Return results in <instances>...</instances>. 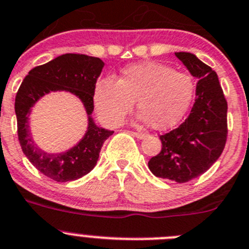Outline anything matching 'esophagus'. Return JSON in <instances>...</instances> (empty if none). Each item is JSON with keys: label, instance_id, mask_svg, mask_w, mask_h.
<instances>
[{"label": "esophagus", "instance_id": "1", "mask_svg": "<svg viewBox=\"0 0 249 249\" xmlns=\"http://www.w3.org/2000/svg\"><path fill=\"white\" fill-rule=\"evenodd\" d=\"M133 134L134 137H136V138H138V139H143V138H145V136L146 134L145 133H141V132H133Z\"/></svg>", "mask_w": 249, "mask_h": 249}]
</instances>
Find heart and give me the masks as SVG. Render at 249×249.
<instances>
[{"instance_id": "1", "label": "heart", "mask_w": 249, "mask_h": 249, "mask_svg": "<svg viewBox=\"0 0 249 249\" xmlns=\"http://www.w3.org/2000/svg\"><path fill=\"white\" fill-rule=\"evenodd\" d=\"M193 79L188 74L158 62H142L126 67L118 80H99L94 89V106L108 126H118L133 107L138 118L149 121L155 129L174 127L188 110L194 96Z\"/></svg>"}]
</instances>
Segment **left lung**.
<instances>
[{"instance_id": "1", "label": "left lung", "mask_w": 249, "mask_h": 249, "mask_svg": "<svg viewBox=\"0 0 249 249\" xmlns=\"http://www.w3.org/2000/svg\"><path fill=\"white\" fill-rule=\"evenodd\" d=\"M198 79L196 103L188 117L160 136L162 148L149 160L160 178L184 183L204 174L221 155L227 138V103L215 71L189 52H175Z\"/></svg>"}]
</instances>
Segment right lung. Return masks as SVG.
Masks as SVG:
<instances>
[{"mask_svg":"<svg viewBox=\"0 0 249 249\" xmlns=\"http://www.w3.org/2000/svg\"><path fill=\"white\" fill-rule=\"evenodd\" d=\"M105 63L98 57L66 53L45 65L33 68L20 84L16 95L18 139L28 160L49 178L68 182L89 174L98 162L104 142L113 131L98 127L94 111V89ZM51 91H68L81 99L88 115V129L85 137L63 153H46L32 141L29 128L31 107Z\"/></svg>","mask_w":249,"mask_h":249,"instance_id":"1","label":"right lung"}]
</instances>
